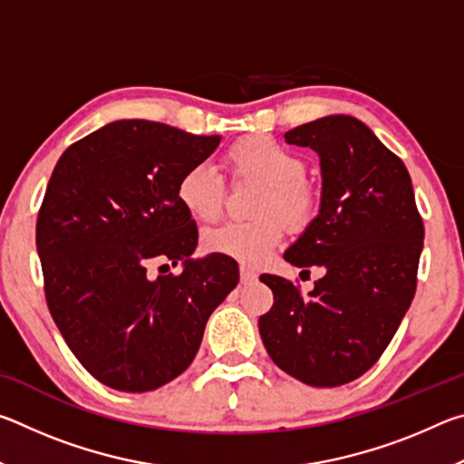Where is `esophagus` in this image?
I'll return each mask as SVG.
<instances>
[{"label": "esophagus", "mask_w": 464, "mask_h": 464, "mask_svg": "<svg viewBox=\"0 0 464 464\" xmlns=\"http://www.w3.org/2000/svg\"><path fill=\"white\" fill-rule=\"evenodd\" d=\"M239 280H241V285H254V282L257 280V274H256L254 270L246 268V266H241V270H239Z\"/></svg>", "instance_id": "34e87169"}]
</instances>
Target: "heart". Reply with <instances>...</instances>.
Here are the masks:
<instances>
[{"label": "heart", "mask_w": 464, "mask_h": 464, "mask_svg": "<svg viewBox=\"0 0 464 464\" xmlns=\"http://www.w3.org/2000/svg\"><path fill=\"white\" fill-rule=\"evenodd\" d=\"M227 163L235 178H256L266 184L257 204V215H278L288 229L298 231L315 213V192L304 179V161L293 149L266 135L243 137L229 147ZM227 186L210 163H194L178 182V200L188 213L202 221H215L223 213ZM276 217L257 221H233L204 233V247L210 254L257 266L268 260L282 239V223Z\"/></svg>", "instance_id": "b5f03b06"}]
</instances>
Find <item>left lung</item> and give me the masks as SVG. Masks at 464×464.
<instances>
[{
    "label": "left lung",
    "mask_w": 464,
    "mask_h": 464,
    "mask_svg": "<svg viewBox=\"0 0 464 464\" xmlns=\"http://www.w3.org/2000/svg\"><path fill=\"white\" fill-rule=\"evenodd\" d=\"M285 139L317 151L324 179L319 215L285 260L325 274L307 296L262 274L274 304L257 325L286 374L340 387L372 368L401 325L418 285L423 223L403 161L354 116H324Z\"/></svg>",
    "instance_id": "obj_1"
}]
</instances>
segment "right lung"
I'll return each mask as SVG.
<instances>
[{
	"label": "right lung",
	"instance_id": "1",
	"mask_svg": "<svg viewBox=\"0 0 464 464\" xmlns=\"http://www.w3.org/2000/svg\"><path fill=\"white\" fill-rule=\"evenodd\" d=\"M221 137L151 121H116L61 155L36 221L49 311L93 379L147 392L192 364L204 325L237 286L231 257L192 260L198 229L178 182ZM185 262L148 278V266ZM168 266V264H166Z\"/></svg>",
	"mask_w": 464,
	"mask_h": 464
}]
</instances>
